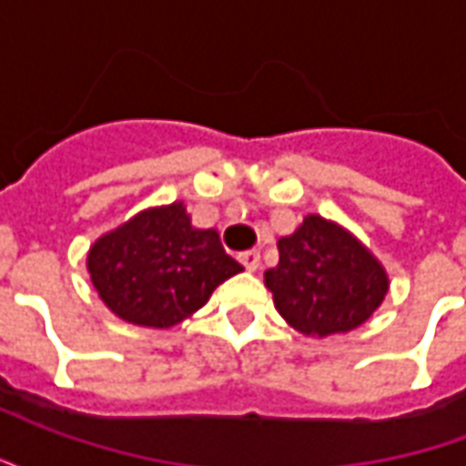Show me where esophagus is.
Returning <instances> with one entry per match:
<instances>
[{"label": "esophagus", "mask_w": 466, "mask_h": 466, "mask_svg": "<svg viewBox=\"0 0 466 466\" xmlns=\"http://www.w3.org/2000/svg\"><path fill=\"white\" fill-rule=\"evenodd\" d=\"M239 262L244 264L247 272H257L259 269V252L257 249H249V252L239 254Z\"/></svg>", "instance_id": "obj_1"}]
</instances>
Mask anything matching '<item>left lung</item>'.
Returning <instances> with one entry per match:
<instances>
[{
    "label": "left lung",
    "mask_w": 466,
    "mask_h": 466,
    "mask_svg": "<svg viewBox=\"0 0 466 466\" xmlns=\"http://www.w3.org/2000/svg\"><path fill=\"white\" fill-rule=\"evenodd\" d=\"M277 247L279 264L264 272V284L284 322L304 337L357 329L390 292V274L370 247L319 214H307Z\"/></svg>",
    "instance_id": "left-lung-1"
}]
</instances>
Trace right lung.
<instances>
[{
  "label": "right lung",
  "mask_w": 466,
  "mask_h": 466,
  "mask_svg": "<svg viewBox=\"0 0 466 466\" xmlns=\"http://www.w3.org/2000/svg\"><path fill=\"white\" fill-rule=\"evenodd\" d=\"M242 269L217 229L194 227L184 202L137 212L86 252V272L106 309L152 329L184 322Z\"/></svg>",
  "instance_id": "add662e5"
}]
</instances>
